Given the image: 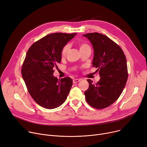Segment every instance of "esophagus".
Instances as JSON below:
<instances>
[{"label":"esophagus","mask_w":147,"mask_h":147,"mask_svg":"<svg viewBox=\"0 0 147 147\" xmlns=\"http://www.w3.org/2000/svg\"><path fill=\"white\" fill-rule=\"evenodd\" d=\"M81 81V80H79V79H75V80H73V82L74 83V84H75V83H77V82H80Z\"/></svg>","instance_id":"obj_1"}]
</instances>
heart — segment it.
Here are the masks:
<instances>
[{"instance_id": "1", "label": "heart", "mask_w": 147, "mask_h": 147, "mask_svg": "<svg viewBox=\"0 0 147 147\" xmlns=\"http://www.w3.org/2000/svg\"><path fill=\"white\" fill-rule=\"evenodd\" d=\"M87 48H89V45L88 44H86L85 43H81L80 45V51L83 50V49H85ZM69 48H70V45L69 44H66V45H65V46L63 47V48L62 49V51H61L62 57H65V56L66 55L67 52L69 51Z\"/></svg>"}]
</instances>
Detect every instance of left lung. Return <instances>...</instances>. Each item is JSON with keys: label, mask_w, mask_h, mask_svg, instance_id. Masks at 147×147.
I'll use <instances>...</instances> for the list:
<instances>
[{"label": "left lung", "mask_w": 147, "mask_h": 147, "mask_svg": "<svg viewBox=\"0 0 147 147\" xmlns=\"http://www.w3.org/2000/svg\"><path fill=\"white\" fill-rule=\"evenodd\" d=\"M94 48L92 66L99 71L100 80L93 83L87 80L89 88L85 92L87 102L96 109L110 106L118 99L128 80L125 55L115 42L106 35L94 32L83 35Z\"/></svg>", "instance_id": "8db88e82"}]
</instances>
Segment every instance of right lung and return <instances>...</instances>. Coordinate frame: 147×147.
I'll return each instance as SVG.
<instances>
[{"mask_svg":"<svg viewBox=\"0 0 147 147\" xmlns=\"http://www.w3.org/2000/svg\"><path fill=\"white\" fill-rule=\"evenodd\" d=\"M76 34L52 33L35 42L27 52L22 75L32 98L45 108L61 106L69 93L72 79L66 77L58 80L53 74L61 61L62 48Z\"/></svg>","mask_w":147,"mask_h":147,"instance_id":"obj_1","label":"right lung"}]
</instances>
